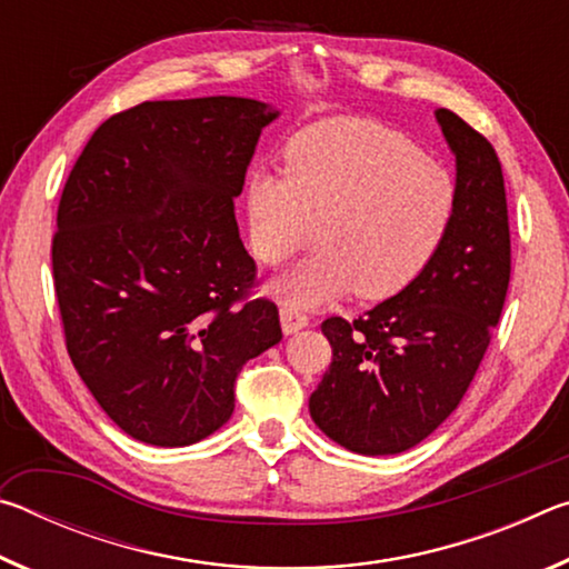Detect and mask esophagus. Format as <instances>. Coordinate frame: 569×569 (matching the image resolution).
<instances>
[{"instance_id": "1", "label": "esophagus", "mask_w": 569, "mask_h": 569, "mask_svg": "<svg viewBox=\"0 0 569 569\" xmlns=\"http://www.w3.org/2000/svg\"><path fill=\"white\" fill-rule=\"evenodd\" d=\"M281 326H283V333L291 336L296 331H301L308 326V316L303 311H298L296 306H283L281 308Z\"/></svg>"}]
</instances>
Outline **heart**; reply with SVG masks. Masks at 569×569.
<instances>
[{
    "instance_id": "obj_1",
    "label": "heart",
    "mask_w": 569,
    "mask_h": 569,
    "mask_svg": "<svg viewBox=\"0 0 569 569\" xmlns=\"http://www.w3.org/2000/svg\"><path fill=\"white\" fill-rule=\"evenodd\" d=\"M283 172H253L246 208L250 253L266 266L320 233L321 248L273 286L288 306L399 293L437 256L455 218L451 172L373 120L333 118L293 134Z\"/></svg>"
}]
</instances>
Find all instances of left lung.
<instances>
[{
	"label": "left lung",
	"instance_id": "left-lung-1",
	"mask_svg": "<svg viewBox=\"0 0 569 569\" xmlns=\"http://www.w3.org/2000/svg\"><path fill=\"white\" fill-rule=\"evenodd\" d=\"M457 158V208L429 266L356 321L321 323L333 356L308 399L326 437L356 455H399L459 407L507 298V192L485 134L439 108Z\"/></svg>",
	"mask_w": 569,
	"mask_h": 569
}]
</instances>
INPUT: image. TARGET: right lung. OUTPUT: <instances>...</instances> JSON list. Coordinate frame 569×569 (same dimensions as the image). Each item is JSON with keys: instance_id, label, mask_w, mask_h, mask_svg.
<instances>
[{"instance_id": "1", "label": "right lung", "mask_w": 569, "mask_h": 569, "mask_svg": "<svg viewBox=\"0 0 569 569\" xmlns=\"http://www.w3.org/2000/svg\"><path fill=\"white\" fill-rule=\"evenodd\" d=\"M276 118L226 94L134 104L92 132L64 182L52 273L67 353L132 439L210 437L240 369L283 339L276 303L248 301L256 261L233 206Z\"/></svg>"}]
</instances>
